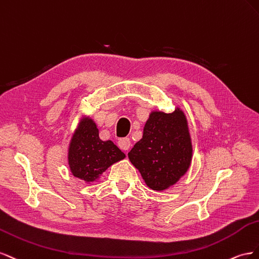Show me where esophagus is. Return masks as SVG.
<instances>
[{
	"mask_svg": "<svg viewBox=\"0 0 259 259\" xmlns=\"http://www.w3.org/2000/svg\"><path fill=\"white\" fill-rule=\"evenodd\" d=\"M118 146L122 151H128L131 146V142L129 138H122L118 140Z\"/></svg>",
	"mask_w": 259,
	"mask_h": 259,
	"instance_id": "34e87169",
	"label": "esophagus"
}]
</instances>
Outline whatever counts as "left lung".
I'll return each instance as SVG.
<instances>
[{"instance_id":"left-lung-1","label":"left lung","mask_w":259,"mask_h":259,"mask_svg":"<svg viewBox=\"0 0 259 259\" xmlns=\"http://www.w3.org/2000/svg\"><path fill=\"white\" fill-rule=\"evenodd\" d=\"M146 186L154 191L172 187L186 175L192 160V142L187 117L177 107L166 114L153 110L143 137L128 153Z\"/></svg>"}]
</instances>
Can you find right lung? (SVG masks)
<instances>
[{
    "mask_svg": "<svg viewBox=\"0 0 259 259\" xmlns=\"http://www.w3.org/2000/svg\"><path fill=\"white\" fill-rule=\"evenodd\" d=\"M124 157V153L110 140L102 141L93 119L82 117L68 147V165L73 177L88 183L93 182L109 166Z\"/></svg>",
    "mask_w": 259,
    "mask_h": 259,
    "instance_id": "obj_1",
    "label": "right lung"
}]
</instances>
